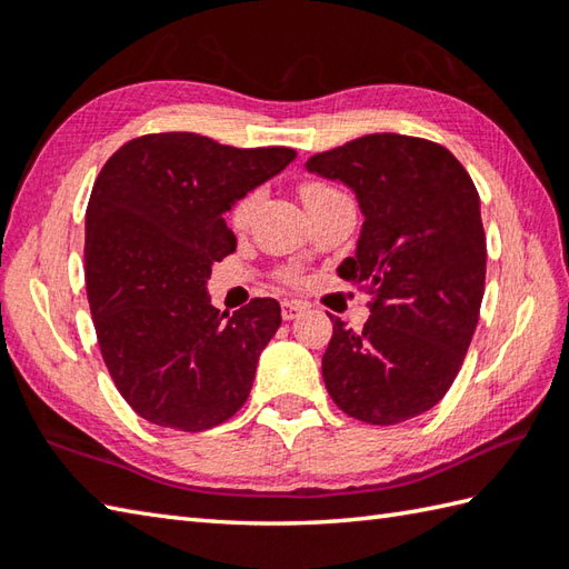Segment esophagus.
I'll list each match as a JSON object with an SVG mask.
<instances>
[{
    "label": "esophagus",
    "mask_w": 569,
    "mask_h": 569,
    "mask_svg": "<svg viewBox=\"0 0 569 569\" xmlns=\"http://www.w3.org/2000/svg\"><path fill=\"white\" fill-rule=\"evenodd\" d=\"M306 303H300V300H283L281 303V316L283 320H296L300 312H306Z\"/></svg>",
    "instance_id": "obj_1"
}]
</instances>
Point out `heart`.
Segmentation results:
<instances>
[{
    "mask_svg": "<svg viewBox=\"0 0 569 569\" xmlns=\"http://www.w3.org/2000/svg\"><path fill=\"white\" fill-rule=\"evenodd\" d=\"M300 196H303L306 204H310V202H318V200L342 196V192H337L328 183H320V180H306V183L300 186ZM257 200H259L257 192H249V196H244L234 204V208H232V224L234 227H244L249 222V217L253 212V204H257Z\"/></svg>",
    "mask_w": 569,
    "mask_h": 569,
    "instance_id": "obj_1",
    "label": "heart"
}]
</instances>
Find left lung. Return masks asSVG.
<instances>
[{
    "instance_id": "1",
    "label": "left lung",
    "mask_w": 569,
    "mask_h": 569,
    "mask_svg": "<svg viewBox=\"0 0 569 569\" xmlns=\"http://www.w3.org/2000/svg\"><path fill=\"white\" fill-rule=\"evenodd\" d=\"M308 173L357 196L361 232L337 273L371 296L365 330L330 316L322 379L371 426L422 416L450 389L477 330L487 239L477 188L440 143L369 134L316 153Z\"/></svg>"
}]
</instances>
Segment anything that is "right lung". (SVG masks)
I'll return each mask as SVG.
<instances>
[{"mask_svg":"<svg viewBox=\"0 0 569 569\" xmlns=\"http://www.w3.org/2000/svg\"><path fill=\"white\" fill-rule=\"evenodd\" d=\"M296 159L190 131L147 134L104 163L84 214V283L119 393L161 428L200 432L249 398L281 325L273 298L234 312L210 303L212 263L237 249L229 212Z\"/></svg>","mask_w":569,"mask_h":569,"instance_id":"add662e5","label":"right lung"}]
</instances>
